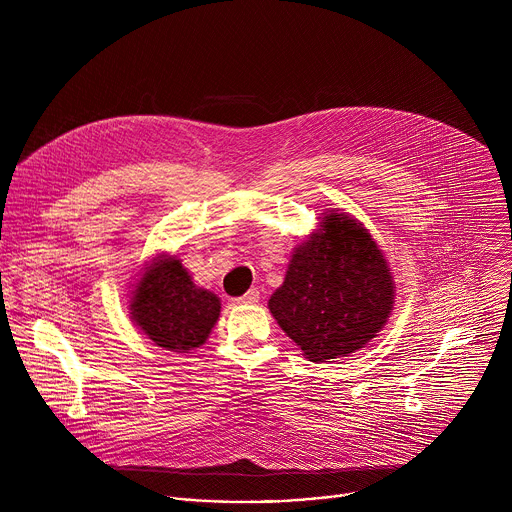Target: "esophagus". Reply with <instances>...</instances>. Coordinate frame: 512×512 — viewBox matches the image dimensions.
Segmentation results:
<instances>
[{"instance_id": "obj_1", "label": "esophagus", "mask_w": 512, "mask_h": 512, "mask_svg": "<svg viewBox=\"0 0 512 512\" xmlns=\"http://www.w3.org/2000/svg\"><path fill=\"white\" fill-rule=\"evenodd\" d=\"M233 302H235V304H239V306H243V304H257V302H259V291H257V289H249L245 296L235 298Z\"/></svg>"}]
</instances>
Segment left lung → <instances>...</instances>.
Masks as SVG:
<instances>
[{"label":"left lung","mask_w":512,"mask_h":512,"mask_svg":"<svg viewBox=\"0 0 512 512\" xmlns=\"http://www.w3.org/2000/svg\"><path fill=\"white\" fill-rule=\"evenodd\" d=\"M294 249L283 285L269 298L281 330L312 362L348 356L371 342L395 304V281L371 233L330 210Z\"/></svg>","instance_id":"left-lung-1"}]
</instances>
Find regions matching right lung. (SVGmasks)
Wrapping results in <instances>:
<instances>
[{
    "label": "right lung",
    "mask_w": 512,
    "mask_h": 512,
    "mask_svg": "<svg viewBox=\"0 0 512 512\" xmlns=\"http://www.w3.org/2000/svg\"><path fill=\"white\" fill-rule=\"evenodd\" d=\"M129 310L133 324L156 346L188 352L206 342L221 316V300L198 287L180 259L160 255L135 283Z\"/></svg>",
    "instance_id": "obj_1"
}]
</instances>
